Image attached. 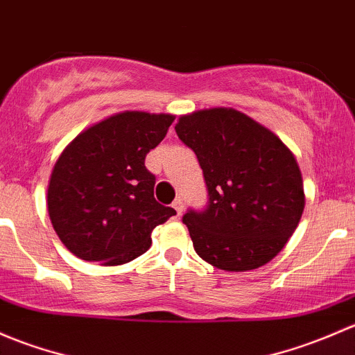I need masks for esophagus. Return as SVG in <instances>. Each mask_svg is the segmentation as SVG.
Wrapping results in <instances>:
<instances>
[{
    "mask_svg": "<svg viewBox=\"0 0 355 355\" xmlns=\"http://www.w3.org/2000/svg\"><path fill=\"white\" fill-rule=\"evenodd\" d=\"M173 208H174V210H176L178 215L182 214V208H184V203H182L181 196H178V198L174 200V202H173Z\"/></svg>",
    "mask_w": 355,
    "mask_h": 355,
    "instance_id": "obj_1",
    "label": "esophagus"
}]
</instances>
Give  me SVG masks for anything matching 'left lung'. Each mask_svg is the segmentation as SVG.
<instances>
[{
	"label": "left lung",
	"instance_id": "obj_1",
	"mask_svg": "<svg viewBox=\"0 0 355 355\" xmlns=\"http://www.w3.org/2000/svg\"><path fill=\"white\" fill-rule=\"evenodd\" d=\"M176 133L198 157L208 189L207 208L182 217L198 257L225 272L254 270L275 258L304 210L294 153L231 107L181 116Z\"/></svg>",
	"mask_w": 355,
	"mask_h": 355
}]
</instances>
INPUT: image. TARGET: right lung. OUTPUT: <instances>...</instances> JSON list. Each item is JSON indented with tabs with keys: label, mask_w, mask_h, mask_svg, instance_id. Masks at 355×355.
<instances>
[{
	"label": "right lung",
	"mask_w": 355,
	"mask_h": 355,
	"mask_svg": "<svg viewBox=\"0 0 355 355\" xmlns=\"http://www.w3.org/2000/svg\"><path fill=\"white\" fill-rule=\"evenodd\" d=\"M174 121L173 114L124 111L87 128L54 164L47 211L75 257L116 266L150 248L152 231L176 210L153 198L155 176L145 157Z\"/></svg>",
	"instance_id": "right-lung-1"
}]
</instances>
